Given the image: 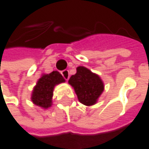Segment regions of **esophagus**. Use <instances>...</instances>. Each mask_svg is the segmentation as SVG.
Wrapping results in <instances>:
<instances>
[{
  "label": "esophagus",
  "mask_w": 149,
  "mask_h": 149,
  "mask_svg": "<svg viewBox=\"0 0 149 149\" xmlns=\"http://www.w3.org/2000/svg\"><path fill=\"white\" fill-rule=\"evenodd\" d=\"M61 74H62V76L64 77V79L66 80V81H68V79H69V71L68 70H63L62 72H61Z\"/></svg>",
  "instance_id": "obj_1"
}]
</instances>
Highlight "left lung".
<instances>
[{
    "label": "left lung",
    "mask_w": 149,
    "mask_h": 149,
    "mask_svg": "<svg viewBox=\"0 0 149 149\" xmlns=\"http://www.w3.org/2000/svg\"><path fill=\"white\" fill-rule=\"evenodd\" d=\"M68 83L74 88L78 100L87 106L95 104L104 88L101 78L84 67L76 68V74L70 77Z\"/></svg>",
    "instance_id": "8db88e82"
}]
</instances>
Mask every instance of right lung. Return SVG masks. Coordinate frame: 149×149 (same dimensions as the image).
<instances>
[{"label":"right lung","instance_id":"right-lung-1","mask_svg":"<svg viewBox=\"0 0 149 149\" xmlns=\"http://www.w3.org/2000/svg\"><path fill=\"white\" fill-rule=\"evenodd\" d=\"M64 81L65 79L58 71L43 74L38 79L37 85L33 88L31 101L34 104L44 109L51 107L54 87Z\"/></svg>","mask_w":149,"mask_h":149}]
</instances>
